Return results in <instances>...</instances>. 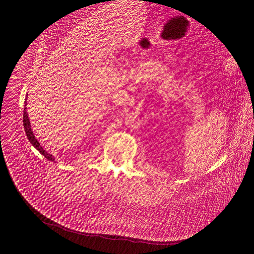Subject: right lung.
<instances>
[{
  "mask_svg": "<svg viewBox=\"0 0 254 254\" xmlns=\"http://www.w3.org/2000/svg\"><path fill=\"white\" fill-rule=\"evenodd\" d=\"M26 105H27V101H26ZM27 107H25V110H23V127H25V131H26V134H27V137L29 139V141L32 143V146H34L36 149H37L46 159L51 160V161H55V158L54 156L48 154L45 150H43V148L40 146L39 141L36 139L33 131L31 129V124H30V120H29V117H28V113H27Z\"/></svg>",
  "mask_w": 254,
  "mask_h": 254,
  "instance_id": "right-lung-1",
  "label": "right lung"
}]
</instances>
